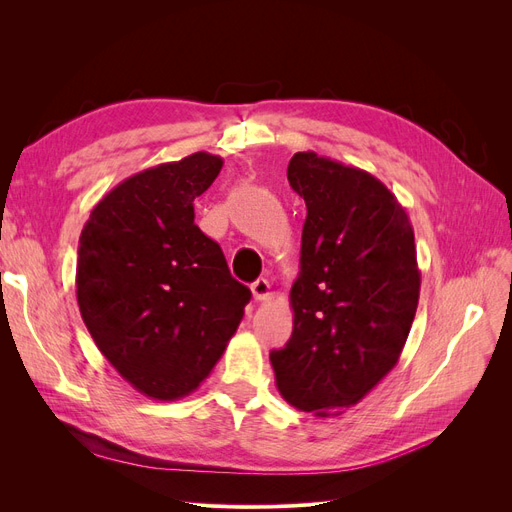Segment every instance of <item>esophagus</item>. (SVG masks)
Returning <instances> with one entry per match:
<instances>
[{
  "label": "esophagus",
  "instance_id": "obj_1",
  "mask_svg": "<svg viewBox=\"0 0 512 512\" xmlns=\"http://www.w3.org/2000/svg\"><path fill=\"white\" fill-rule=\"evenodd\" d=\"M252 294H254L256 301H267V299H269L271 286H269V282L265 280V277H260V280H256V282L252 284Z\"/></svg>",
  "mask_w": 512,
  "mask_h": 512
}]
</instances>
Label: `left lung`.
Here are the masks:
<instances>
[{
  "mask_svg": "<svg viewBox=\"0 0 512 512\" xmlns=\"http://www.w3.org/2000/svg\"><path fill=\"white\" fill-rule=\"evenodd\" d=\"M288 181L307 218L290 290L292 335L271 365L290 406L331 416L359 404L406 346L421 292L414 230L367 170L299 151Z\"/></svg>",
  "mask_w": 512,
  "mask_h": 512,
  "instance_id": "8db88e82",
  "label": "left lung"
}]
</instances>
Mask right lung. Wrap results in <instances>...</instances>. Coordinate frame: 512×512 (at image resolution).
Returning a JSON list of instances; mask_svg holds the SVG:
<instances>
[{
  "mask_svg": "<svg viewBox=\"0 0 512 512\" xmlns=\"http://www.w3.org/2000/svg\"><path fill=\"white\" fill-rule=\"evenodd\" d=\"M222 164L198 151L136 173L100 200L81 232L76 301L85 327L119 376L151 399L196 391L252 299L222 247L194 224V198Z\"/></svg>",
  "mask_w": 512,
  "mask_h": 512,
  "instance_id": "obj_1",
  "label": "right lung"
}]
</instances>
